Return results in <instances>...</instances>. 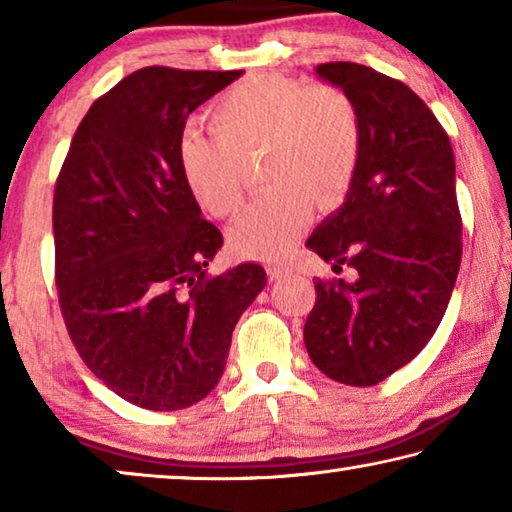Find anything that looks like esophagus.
<instances>
[{
    "mask_svg": "<svg viewBox=\"0 0 512 512\" xmlns=\"http://www.w3.org/2000/svg\"><path fill=\"white\" fill-rule=\"evenodd\" d=\"M266 273L271 275V280H280V277H284V275H289L291 273V266L289 264H268L266 266Z\"/></svg>",
    "mask_w": 512,
    "mask_h": 512,
    "instance_id": "obj_1",
    "label": "esophagus"
}]
</instances>
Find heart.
<instances>
[{"instance_id": "b5f03b06", "label": "heart", "mask_w": 512, "mask_h": 512, "mask_svg": "<svg viewBox=\"0 0 512 512\" xmlns=\"http://www.w3.org/2000/svg\"><path fill=\"white\" fill-rule=\"evenodd\" d=\"M214 135L189 131L178 162L207 212L235 219L246 203L241 160L266 153V196L230 232L235 253L277 259L289 253L314 212L350 189L361 153V121L334 85L309 88L282 74H257L225 90L210 108Z\"/></svg>"}]
</instances>
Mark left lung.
Masks as SVG:
<instances>
[{
    "mask_svg": "<svg viewBox=\"0 0 512 512\" xmlns=\"http://www.w3.org/2000/svg\"><path fill=\"white\" fill-rule=\"evenodd\" d=\"M316 74L352 99L361 153L343 205L307 246L357 280L316 277L305 345L329 379L375 386L420 354L452 298L463 255L454 151L402 81L357 63H323Z\"/></svg>",
    "mask_w": 512,
    "mask_h": 512,
    "instance_id": "left-lung-1",
    "label": "left lung"
}]
</instances>
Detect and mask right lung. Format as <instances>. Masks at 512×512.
I'll return each instance as SVG.
<instances>
[{
  "mask_svg": "<svg viewBox=\"0 0 512 512\" xmlns=\"http://www.w3.org/2000/svg\"><path fill=\"white\" fill-rule=\"evenodd\" d=\"M244 74L142 67L92 103L54 192L56 287L94 377L149 411L187 409L223 375L259 264L205 266L223 235L183 178L187 117Z\"/></svg>",
  "mask_w": 512,
  "mask_h": 512,
  "instance_id": "add662e5",
  "label": "right lung"
}]
</instances>
